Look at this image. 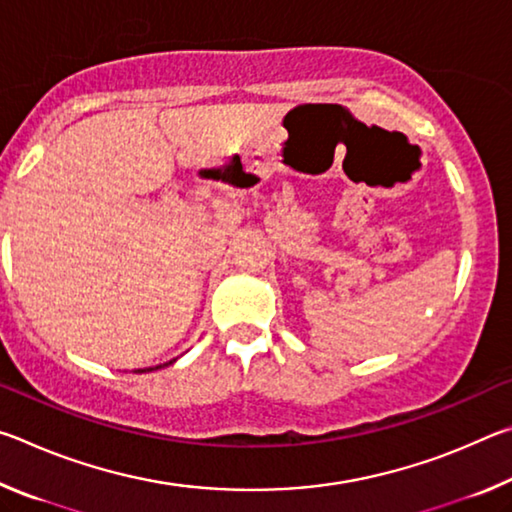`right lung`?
Returning a JSON list of instances; mask_svg holds the SVG:
<instances>
[{"instance_id": "add662e5", "label": "right lung", "mask_w": 512, "mask_h": 512, "mask_svg": "<svg viewBox=\"0 0 512 512\" xmlns=\"http://www.w3.org/2000/svg\"><path fill=\"white\" fill-rule=\"evenodd\" d=\"M176 361V359H173ZM173 361H169V363H173ZM169 363H164V366H169ZM155 368H162V366H155ZM146 370H153V368H140V370H135V372H146Z\"/></svg>"}]
</instances>
